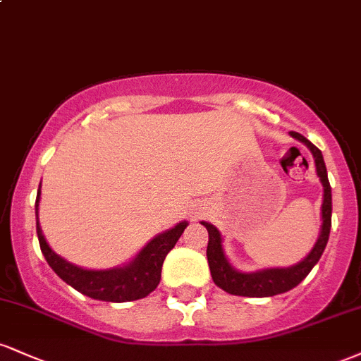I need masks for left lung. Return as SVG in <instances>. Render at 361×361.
<instances>
[{"label": "left lung", "mask_w": 361, "mask_h": 361, "mask_svg": "<svg viewBox=\"0 0 361 361\" xmlns=\"http://www.w3.org/2000/svg\"><path fill=\"white\" fill-rule=\"evenodd\" d=\"M290 135L295 137L297 140H300V142H304L305 146L310 149V152H312L314 156V163H316L317 176L319 180H321L322 188H324V195H322L324 200H322L321 207V234H319V239L317 243L314 244L312 251H310L300 263L293 264V267L264 268V270H258L252 273H243L231 267L226 255H224L222 235L217 231V227H214L212 224L209 222H202V226H205L207 231H209L207 259H209L210 275H212L214 283L217 285V287H221L222 290H226L227 293L241 297H273L279 295V293L288 292V290L297 287V285L309 275L310 270L316 267L319 258L322 256V252H324L327 239H329L331 212H333V198H331V185L329 180H327L324 157H322V152L319 151L310 140L299 134V132H290Z\"/></svg>", "instance_id": "left-lung-1"}]
</instances>
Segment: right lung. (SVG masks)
<instances>
[{
	"instance_id": "add662e5",
	"label": "right lung",
	"mask_w": 361,
	"mask_h": 361,
	"mask_svg": "<svg viewBox=\"0 0 361 361\" xmlns=\"http://www.w3.org/2000/svg\"><path fill=\"white\" fill-rule=\"evenodd\" d=\"M39 202L40 190L37 192L35 200L37 235L49 267L59 275V279L82 295L105 302H130L147 297L159 285L164 258L175 247L176 241L188 226V222L183 221L176 224L173 229L157 234L126 267L111 268V270H85L61 258L51 250L39 226Z\"/></svg>"
}]
</instances>
